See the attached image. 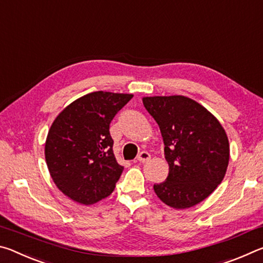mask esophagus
I'll return each instance as SVG.
<instances>
[{
	"instance_id": "esophagus-1",
	"label": "esophagus",
	"mask_w": 263,
	"mask_h": 263,
	"mask_svg": "<svg viewBox=\"0 0 263 263\" xmlns=\"http://www.w3.org/2000/svg\"><path fill=\"white\" fill-rule=\"evenodd\" d=\"M151 159V154L148 153V152H141L139 155H138V158H137V160L139 162H147L148 160Z\"/></svg>"
}]
</instances>
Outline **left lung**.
<instances>
[{
	"label": "left lung",
	"instance_id": "1",
	"mask_svg": "<svg viewBox=\"0 0 263 263\" xmlns=\"http://www.w3.org/2000/svg\"><path fill=\"white\" fill-rule=\"evenodd\" d=\"M142 103L160 127L169 164L167 179L153 186L155 194L176 210L201 203L221 183L229 166L224 127L189 97H142Z\"/></svg>",
	"mask_w": 263,
	"mask_h": 263
}]
</instances>
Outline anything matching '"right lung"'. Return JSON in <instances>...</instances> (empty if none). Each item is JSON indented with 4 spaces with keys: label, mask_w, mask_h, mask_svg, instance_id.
<instances>
[{
    "label": "right lung",
    "mask_w": 263,
    "mask_h": 263,
    "mask_svg": "<svg viewBox=\"0 0 263 263\" xmlns=\"http://www.w3.org/2000/svg\"><path fill=\"white\" fill-rule=\"evenodd\" d=\"M132 94L94 91L57 116L45 142L53 182L74 202L90 205L112 193L123 166L114 155L109 126Z\"/></svg>",
    "instance_id": "right-lung-1"
}]
</instances>
